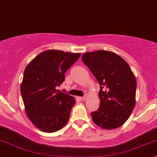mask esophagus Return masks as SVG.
<instances>
[{"mask_svg":"<svg viewBox=\"0 0 157 157\" xmlns=\"http://www.w3.org/2000/svg\"><path fill=\"white\" fill-rule=\"evenodd\" d=\"M78 98L79 99H80V100H85V99H86V97H85V96H84V97H78Z\"/></svg>","mask_w":157,"mask_h":157,"instance_id":"esophagus-1","label":"esophagus"}]
</instances>
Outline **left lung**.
<instances>
[{"instance_id":"1","label":"left lung","mask_w":157,"mask_h":157,"mask_svg":"<svg viewBox=\"0 0 157 157\" xmlns=\"http://www.w3.org/2000/svg\"><path fill=\"white\" fill-rule=\"evenodd\" d=\"M82 60L100 85V107L91 113L93 122L107 130L125 124L136 104V80L128 63L113 52H87Z\"/></svg>"}]
</instances>
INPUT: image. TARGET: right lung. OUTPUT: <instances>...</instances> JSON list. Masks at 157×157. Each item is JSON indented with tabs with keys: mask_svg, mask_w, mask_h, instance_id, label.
Returning a JSON list of instances; mask_svg holds the SVG:
<instances>
[{
	"mask_svg": "<svg viewBox=\"0 0 157 157\" xmlns=\"http://www.w3.org/2000/svg\"><path fill=\"white\" fill-rule=\"evenodd\" d=\"M80 55L61 50H46L25 69L21 84L25 111L32 124L44 132L60 130L70 118L75 98L57 87L64 82L67 70Z\"/></svg>",
	"mask_w": 157,
	"mask_h": 157,
	"instance_id": "obj_1",
	"label": "right lung"
}]
</instances>
